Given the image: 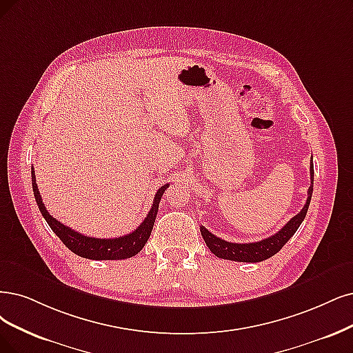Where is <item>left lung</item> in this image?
Here are the masks:
<instances>
[{"mask_svg": "<svg viewBox=\"0 0 353 353\" xmlns=\"http://www.w3.org/2000/svg\"><path fill=\"white\" fill-rule=\"evenodd\" d=\"M310 179H311V186L308 189V198L304 208L294 218H291L288 221V224H285L276 234H273V236L262 241L241 244V243H230L223 239H218L205 227H201V234L208 245V249H210L219 259L234 260V262H245V263L263 262V260L272 257L273 254H276L294 236L295 231L298 230L299 225H301V223L307 215L311 194H312V183H314V165H312V160L310 163Z\"/></svg>", "mask_w": 353, "mask_h": 353, "instance_id": "1", "label": "left lung"}]
</instances>
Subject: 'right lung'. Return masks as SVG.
Wrapping results in <instances>:
<instances>
[{
  "mask_svg": "<svg viewBox=\"0 0 353 353\" xmlns=\"http://www.w3.org/2000/svg\"><path fill=\"white\" fill-rule=\"evenodd\" d=\"M32 186H33L36 203L39 206V210H41V214L46 219V223L49 224L50 230L57 234V236L61 239V241L67 245L72 253L85 259H91V260H121V259H129L138 254L151 236L157 212H159L160 201L163 198V193L168 188V185H164L157 190L152 206L147 218L142 221L141 225L137 230L126 234V236L116 237V239H94V237L83 236V234L77 232L75 230L63 225L57 218H54L48 212V210L42 202L41 193H39V189H37L33 168H32Z\"/></svg>",
  "mask_w": 353,
  "mask_h": 353,
  "instance_id": "obj_1",
  "label": "right lung"
}]
</instances>
